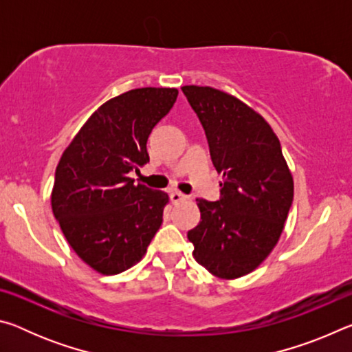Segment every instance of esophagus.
<instances>
[{"label": "esophagus", "mask_w": 352, "mask_h": 352, "mask_svg": "<svg viewBox=\"0 0 352 352\" xmlns=\"http://www.w3.org/2000/svg\"><path fill=\"white\" fill-rule=\"evenodd\" d=\"M169 197H170L172 204H178V201H183V200L188 199L186 195L182 194V192H178V190H172V192L169 194Z\"/></svg>", "instance_id": "obj_1"}]
</instances>
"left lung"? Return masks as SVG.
Returning a JSON list of instances; mask_svg holds the SVG:
<instances>
[{"instance_id":"left-lung-1","label":"left lung","mask_w":352,"mask_h":352,"mask_svg":"<svg viewBox=\"0 0 352 352\" xmlns=\"http://www.w3.org/2000/svg\"><path fill=\"white\" fill-rule=\"evenodd\" d=\"M205 130L220 199H197L200 223L188 231L194 258L222 279L253 272L276 245L294 200L281 144L259 113L211 87H182Z\"/></svg>"}]
</instances>
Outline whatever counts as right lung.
<instances>
[{"instance_id":"add662e5","label":"right lung","mask_w":352,"mask_h":352,"mask_svg":"<svg viewBox=\"0 0 352 352\" xmlns=\"http://www.w3.org/2000/svg\"><path fill=\"white\" fill-rule=\"evenodd\" d=\"M177 96V88L147 87L107 100L57 164L52 212L71 248L102 275L141 261L162 226L168 194L129 174L148 162V135Z\"/></svg>"}]
</instances>
